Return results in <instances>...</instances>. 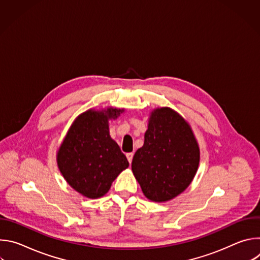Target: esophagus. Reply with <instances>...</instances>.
Returning <instances> with one entry per match:
<instances>
[{"instance_id":"esophagus-1","label":"esophagus","mask_w":260,"mask_h":260,"mask_svg":"<svg viewBox=\"0 0 260 260\" xmlns=\"http://www.w3.org/2000/svg\"><path fill=\"white\" fill-rule=\"evenodd\" d=\"M133 156H134V153H133V152L126 153V157H127V160L129 161V164H131V162H132V160H133Z\"/></svg>"}]
</instances>
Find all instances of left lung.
Listing matches in <instances>:
<instances>
[{
    "label": "left lung",
    "mask_w": 260,
    "mask_h": 260,
    "mask_svg": "<svg viewBox=\"0 0 260 260\" xmlns=\"http://www.w3.org/2000/svg\"><path fill=\"white\" fill-rule=\"evenodd\" d=\"M144 145L136 151L132 170L144 196L164 203L182 193L200 165V147L190 124L169 107L150 112Z\"/></svg>",
    "instance_id": "8db88e82"
}]
</instances>
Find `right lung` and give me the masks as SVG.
<instances>
[{
	"label": "right lung",
	"instance_id": "1",
	"mask_svg": "<svg viewBox=\"0 0 260 260\" xmlns=\"http://www.w3.org/2000/svg\"><path fill=\"white\" fill-rule=\"evenodd\" d=\"M124 109H89L78 115L56 152L57 167L70 186L87 199L104 197L128 161L111 138L109 120Z\"/></svg>",
	"mask_w": 260,
	"mask_h": 260
}]
</instances>
